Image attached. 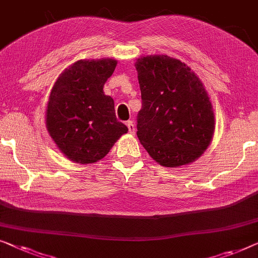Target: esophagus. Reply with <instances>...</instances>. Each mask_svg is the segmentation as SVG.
I'll return each instance as SVG.
<instances>
[{"mask_svg": "<svg viewBox=\"0 0 258 258\" xmlns=\"http://www.w3.org/2000/svg\"><path fill=\"white\" fill-rule=\"evenodd\" d=\"M126 126H128V130L130 134H135L136 128H135V124H134L133 121H126Z\"/></svg>", "mask_w": 258, "mask_h": 258, "instance_id": "esophagus-1", "label": "esophagus"}]
</instances>
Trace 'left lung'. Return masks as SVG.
<instances>
[{
	"instance_id": "obj_1",
	"label": "left lung",
	"mask_w": 258,
	"mask_h": 258,
	"mask_svg": "<svg viewBox=\"0 0 258 258\" xmlns=\"http://www.w3.org/2000/svg\"><path fill=\"white\" fill-rule=\"evenodd\" d=\"M142 109L137 137L163 166L192 163L203 155L214 133V114L203 83L191 69L167 55L136 61Z\"/></svg>"
}]
</instances>
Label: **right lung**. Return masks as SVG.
I'll return each mask as SVG.
<instances>
[{
    "label": "right lung",
    "mask_w": 258,
    "mask_h": 258,
    "mask_svg": "<svg viewBox=\"0 0 258 258\" xmlns=\"http://www.w3.org/2000/svg\"><path fill=\"white\" fill-rule=\"evenodd\" d=\"M116 64L114 59L79 60L60 74L52 88L46 128L73 162H98L128 132L116 118L113 98L103 93Z\"/></svg>",
    "instance_id": "add662e5"
}]
</instances>
